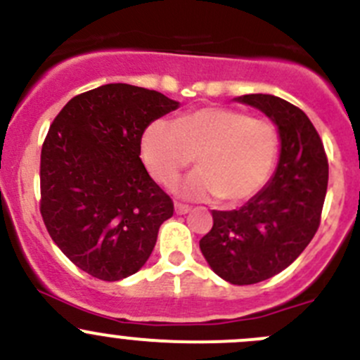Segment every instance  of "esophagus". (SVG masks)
Returning a JSON list of instances; mask_svg holds the SVG:
<instances>
[{
  "label": "esophagus",
  "mask_w": 360,
  "mask_h": 360,
  "mask_svg": "<svg viewBox=\"0 0 360 360\" xmlns=\"http://www.w3.org/2000/svg\"><path fill=\"white\" fill-rule=\"evenodd\" d=\"M174 207H176V214H188V212H190V207L184 205V203H177L176 202V205H174Z\"/></svg>",
  "instance_id": "esophagus-1"
}]
</instances>
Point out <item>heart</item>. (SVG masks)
Returning <instances> with one entry per match:
<instances>
[{
    "instance_id": "b5f03b06",
    "label": "heart",
    "mask_w": 360,
    "mask_h": 360,
    "mask_svg": "<svg viewBox=\"0 0 360 360\" xmlns=\"http://www.w3.org/2000/svg\"><path fill=\"white\" fill-rule=\"evenodd\" d=\"M278 151L281 134L274 122L217 106L188 111L174 123L153 120L141 139L144 165L160 184L172 186L197 157L198 169L181 191L224 203L249 200L263 190Z\"/></svg>"
}]
</instances>
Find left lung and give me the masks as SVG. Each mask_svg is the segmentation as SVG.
<instances>
[{"label":"left lung","instance_id":"8db88e82","mask_svg":"<svg viewBox=\"0 0 360 360\" xmlns=\"http://www.w3.org/2000/svg\"><path fill=\"white\" fill-rule=\"evenodd\" d=\"M237 101L270 116L281 134L274 179L238 210H212L200 250L221 278L235 285L281 274L310 244L321 224L329 165L324 144L300 108L268 94Z\"/></svg>","mask_w":360,"mask_h":360}]
</instances>
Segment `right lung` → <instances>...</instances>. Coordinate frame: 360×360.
<instances>
[{"instance_id":"1","label":"right lung","mask_w":360,"mask_h":360,"mask_svg":"<svg viewBox=\"0 0 360 360\" xmlns=\"http://www.w3.org/2000/svg\"><path fill=\"white\" fill-rule=\"evenodd\" d=\"M179 103L110 83L75 96L50 125L39 163V212L79 270L115 282L141 270L174 202L141 160L143 132Z\"/></svg>"}]
</instances>
